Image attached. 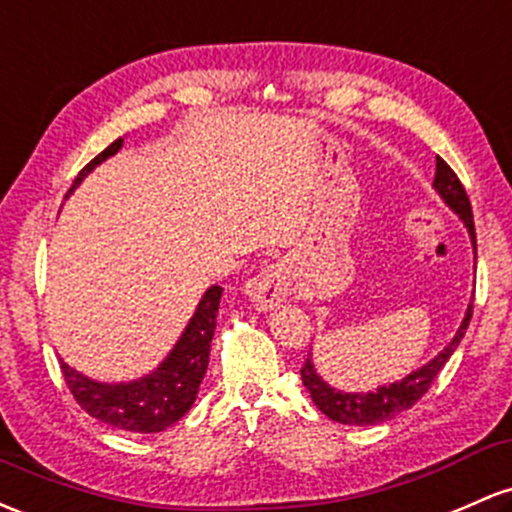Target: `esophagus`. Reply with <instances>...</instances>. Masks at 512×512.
<instances>
[{
  "instance_id": "obj_1",
  "label": "esophagus",
  "mask_w": 512,
  "mask_h": 512,
  "mask_svg": "<svg viewBox=\"0 0 512 512\" xmlns=\"http://www.w3.org/2000/svg\"><path fill=\"white\" fill-rule=\"evenodd\" d=\"M291 294V277L289 269L284 265H269L262 269L260 274H255L252 279H247L245 284V296L257 311H272L274 306L286 301V296Z\"/></svg>"
}]
</instances>
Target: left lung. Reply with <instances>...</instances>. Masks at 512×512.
I'll return each mask as SVG.
<instances>
[{"label":"left lung","mask_w":512,"mask_h":512,"mask_svg":"<svg viewBox=\"0 0 512 512\" xmlns=\"http://www.w3.org/2000/svg\"><path fill=\"white\" fill-rule=\"evenodd\" d=\"M435 192L442 196V201L459 216V221L464 223L466 230H469L471 245H474L476 255V233H474V216H471V204L469 196H466L462 182H459L457 174L452 172V167L447 165L442 157H437L435 167V182H432ZM471 320V303L466 308L462 325H459L457 335H454L452 342L442 352H437L435 357L430 359L428 364H423L420 369H415L408 376H403L401 381H393V384L376 386L374 391H340L333 389L328 381H323V376L316 372V364H313L311 352H308L306 364L301 367V381L306 386L308 393H311L313 403L318 406L320 413L328 415L330 420L342 425H379L386 423V420L396 418L398 413L413 408L420 398L425 396L430 389L432 379L440 374V369L445 367L447 359L454 355L457 345L462 342L466 328H469Z\"/></svg>","instance_id":"1"}]
</instances>
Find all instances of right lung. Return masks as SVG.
<instances>
[{"label":"right lung","mask_w":512,"mask_h":512,"mask_svg":"<svg viewBox=\"0 0 512 512\" xmlns=\"http://www.w3.org/2000/svg\"><path fill=\"white\" fill-rule=\"evenodd\" d=\"M121 145L123 138L114 140L109 148L101 150L77 174L75 184L67 194L75 192L94 167L119 153ZM221 294L223 289L218 284L204 291L194 316L189 318L184 333L174 342L170 355L162 359L153 372L140 376V379L119 381V384L94 381L60 359L67 389L72 391L82 411H87L101 423L111 425V428L126 432H162L177 423L194 406L196 393H199L201 381L209 369V352Z\"/></svg>","instance_id":"add662e5"}]
</instances>
